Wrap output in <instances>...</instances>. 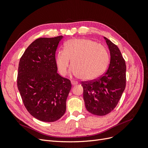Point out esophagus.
I'll return each mask as SVG.
<instances>
[{
    "label": "esophagus",
    "instance_id": "1",
    "mask_svg": "<svg viewBox=\"0 0 148 148\" xmlns=\"http://www.w3.org/2000/svg\"><path fill=\"white\" fill-rule=\"evenodd\" d=\"M71 84H72V85H76V84H78V83L77 82H75V81H71Z\"/></svg>",
    "mask_w": 148,
    "mask_h": 148
}]
</instances>
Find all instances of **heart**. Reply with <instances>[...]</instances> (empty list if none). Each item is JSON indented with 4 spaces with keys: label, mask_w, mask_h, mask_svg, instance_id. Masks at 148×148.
<instances>
[{
    "label": "heart",
    "mask_w": 148,
    "mask_h": 148,
    "mask_svg": "<svg viewBox=\"0 0 148 148\" xmlns=\"http://www.w3.org/2000/svg\"><path fill=\"white\" fill-rule=\"evenodd\" d=\"M71 60L70 73L91 81L104 72L109 62L105 47L89 39H73L65 42L64 51L57 52L56 62L60 73L66 75Z\"/></svg>",
    "instance_id": "obj_1"
}]
</instances>
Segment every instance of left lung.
Returning <instances> with one entry per match:
<instances>
[{"label": "left lung", "mask_w": 148, "mask_h": 148, "mask_svg": "<svg viewBox=\"0 0 148 148\" xmlns=\"http://www.w3.org/2000/svg\"><path fill=\"white\" fill-rule=\"evenodd\" d=\"M104 38L110 54L108 69L99 78L82 82L87 110L99 116L108 114L115 109L126 86V64L122 53L115 44Z\"/></svg>", "instance_id": "left-lung-1"}]
</instances>
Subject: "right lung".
<instances>
[{"label":"right lung","instance_id":"1","mask_svg":"<svg viewBox=\"0 0 148 148\" xmlns=\"http://www.w3.org/2000/svg\"><path fill=\"white\" fill-rule=\"evenodd\" d=\"M63 36L40 38L26 49L20 60L17 86L29 113L52 122L65 112L70 80L57 73L56 52Z\"/></svg>","mask_w":148,"mask_h":148}]
</instances>
